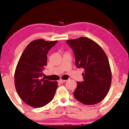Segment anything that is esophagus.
<instances>
[{
  "mask_svg": "<svg viewBox=\"0 0 129 129\" xmlns=\"http://www.w3.org/2000/svg\"><path fill=\"white\" fill-rule=\"evenodd\" d=\"M66 80H63V79H60V80H59V83H61H61H63V82H66Z\"/></svg>",
  "mask_w": 129,
  "mask_h": 129,
  "instance_id": "34e87169",
  "label": "esophagus"
}]
</instances>
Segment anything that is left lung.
Instances as JSON below:
<instances>
[{"label": "left lung", "mask_w": 129, "mask_h": 129, "mask_svg": "<svg viewBox=\"0 0 129 129\" xmlns=\"http://www.w3.org/2000/svg\"><path fill=\"white\" fill-rule=\"evenodd\" d=\"M66 42L74 51L77 67L84 69V81L77 82L74 97L84 105L98 103L107 95L111 84V70L106 53L97 43L87 37Z\"/></svg>", "instance_id": "8db88e82"}]
</instances>
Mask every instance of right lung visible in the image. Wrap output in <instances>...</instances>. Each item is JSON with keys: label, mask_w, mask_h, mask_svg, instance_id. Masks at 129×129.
Returning <instances> with one entry per match:
<instances>
[{"label": "right lung", "mask_w": 129, "mask_h": 129, "mask_svg": "<svg viewBox=\"0 0 129 129\" xmlns=\"http://www.w3.org/2000/svg\"><path fill=\"white\" fill-rule=\"evenodd\" d=\"M57 41L37 39L23 51L15 72V85L21 99L34 108L45 106L53 100L58 82L41 79L47 66L48 52Z\"/></svg>", "instance_id": "right-lung-1"}]
</instances>
